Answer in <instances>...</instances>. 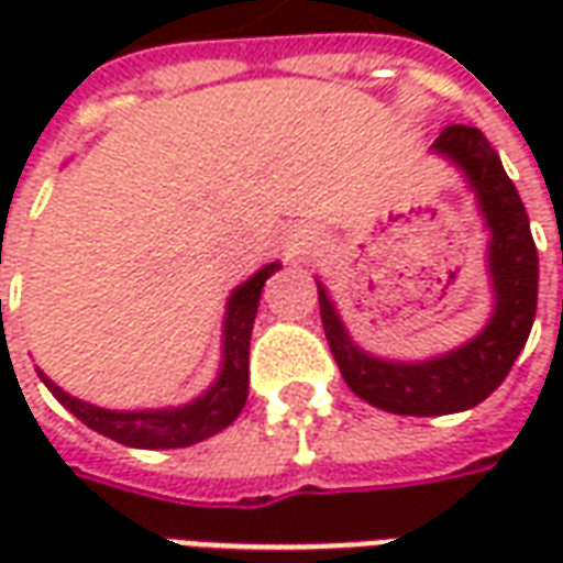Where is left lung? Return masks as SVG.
I'll return each instance as SVG.
<instances>
[{
  "label": "left lung",
  "instance_id": "left-lung-1",
  "mask_svg": "<svg viewBox=\"0 0 563 563\" xmlns=\"http://www.w3.org/2000/svg\"><path fill=\"white\" fill-rule=\"evenodd\" d=\"M431 150L467 174L492 232L488 274L495 289V313L488 325L446 355L428 362H386L350 341L325 286L317 283L322 329L346 386L362 401L398 416H446L483 404L507 379L537 313L540 262L531 222L492 144L479 129L455 123L440 132Z\"/></svg>",
  "mask_w": 563,
  "mask_h": 563
}]
</instances>
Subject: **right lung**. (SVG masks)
<instances>
[{"label":"right lung","mask_w":563,"mask_h":563,"mask_svg":"<svg viewBox=\"0 0 563 563\" xmlns=\"http://www.w3.org/2000/svg\"><path fill=\"white\" fill-rule=\"evenodd\" d=\"M277 268H280V262H271L232 292L225 322H222L220 377L192 404L172 407V410L120 413V410H102V407L71 398L68 391L56 386L54 379L44 377L42 371H38V377L44 379V386L54 391V398L66 407L68 413H75L87 428L111 437L123 446L180 449L192 446L198 440H208L222 428H229L238 419V413L244 410L246 389H250V334H253V322H256L262 286Z\"/></svg>","instance_id":"add662e5"}]
</instances>
